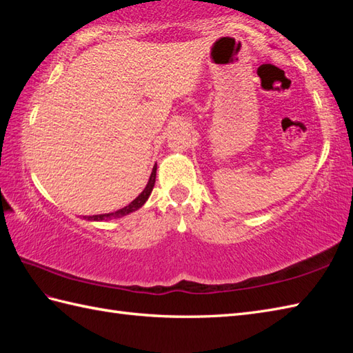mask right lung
<instances>
[{
  "label": "right lung",
  "instance_id": "obj_1",
  "mask_svg": "<svg viewBox=\"0 0 353 353\" xmlns=\"http://www.w3.org/2000/svg\"><path fill=\"white\" fill-rule=\"evenodd\" d=\"M156 170H157V165H154V167H153L152 174H150V179H148L144 191H142L133 201H130L129 205L121 208V209H118V211H115V212L100 214V215H89V216L85 215L83 219L89 220V221H108V220H112V219H121V216H124V215H129L134 211H138L139 208L144 206V203L150 197V194H152V191H153V186H154V182H156Z\"/></svg>",
  "mask_w": 353,
  "mask_h": 353
}]
</instances>
